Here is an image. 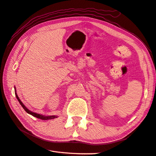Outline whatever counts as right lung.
Wrapping results in <instances>:
<instances>
[{
	"label": "right lung",
	"instance_id": "add662e5",
	"mask_svg": "<svg viewBox=\"0 0 156 156\" xmlns=\"http://www.w3.org/2000/svg\"><path fill=\"white\" fill-rule=\"evenodd\" d=\"M15 94H16V98L17 100H18L19 103L20 104V105L22 106V108L24 109L25 111H26L28 114L29 115H31L32 116H33V117H35L37 119H41V120H48V119H55V118H57V116H55V115H51V116H45V115H40V114H38V113H35L34 112H32L30 111V110H29L24 105V104L22 102L21 100H20V98H18V95H17V93H16V87H15Z\"/></svg>",
	"mask_w": 156,
	"mask_h": 156
}]
</instances>
